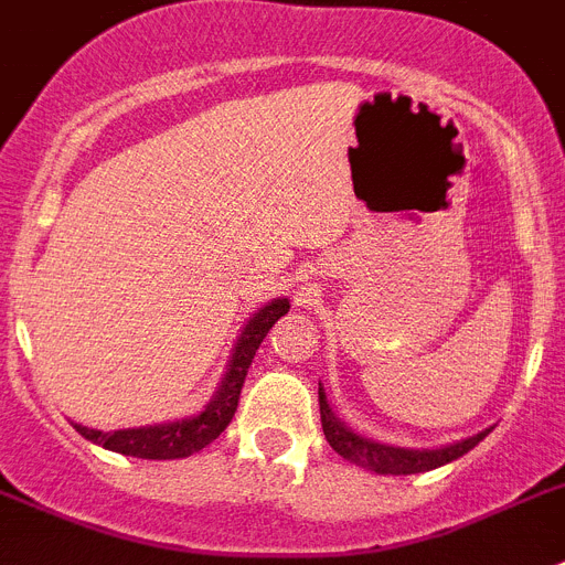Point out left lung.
<instances>
[{
	"mask_svg": "<svg viewBox=\"0 0 565 565\" xmlns=\"http://www.w3.org/2000/svg\"><path fill=\"white\" fill-rule=\"evenodd\" d=\"M318 406H321V426L323 435L330 440V446L341 455L343 460L361 466V469H370L377 475H418L429 472V469H438L444 463H452V460L463 458L469 449L487 438L492 426L478 435H469L463 440H455V444L446 446H431V449H412V446H395L384 444V440L366 438V435H358L352 426L343 424L332 412L330 401H327V392L318 384Z\"/></svg>",
	"mask_w": 565,
	"mask_h": 565,
	"instance_id": "left-lung-1",
	"label": "left lung"
}]
</instances>
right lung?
Masks as SVG:
<instances>
[{"mask_svg":"<svg viewBox=\"0 0 565 565\" xmlns=\"http://www.w3.org/2000/svg\"><path fill=\"white\" fill-rule=\"evenodd\" d=\"M289 312L287 298H273L255 310L253 316L244 321L242 332L235 338V347L230 352L227 372H224L222 384L213 392V398L207 406L195 415L179 420H167V424H150V426H134V429H116V431H102L90 429V426L73 424V429L87 438L90 444L105 446L110 452L130 455V458H145V460H175V458H190L193 452L204 449L213 444L227 424L233 420L235 406H238V395H242L244 377H247L249 364H253L255 350L262 347L264 335L273 330V323Z\"/></svg>","mask_w":565,"mask_h":565,"instance_id":"1","label":"right lung"}]
</instances>
